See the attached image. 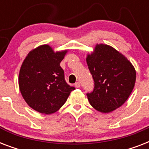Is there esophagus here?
<instances>
[{
    "mask_svg": "<svg viewBox=\"0 0 149 149\" xmlns=\"http://www.w3.org/2000/svg\"><path fill=\"white\" fill-rule=\"evenodd\" d=\"M75 86H76L77 88H79V87H80V83H79V82H77V83L75 84Z\"/></svg>",
    "mask_w": 149,
    "mask_h": 149,
    "instance_id": "obj_1",
    "label": "esophagus"
}]
</instances>
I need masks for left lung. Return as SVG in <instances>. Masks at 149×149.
<instances>
[{"label":"left lung","instance_id":"left-lung-1","mask_svg":"<svg viewBox=\"0 0 149 149\" xmlns=\"http://www.w3.org/2000/svg\"><path fill=\"white\" fill-rule=\"evenodd\" d=\"M94 82L92 92L86 93L91 106L108 113L125 103L134 88L136 79L132 63L113 48L97 45L86 58Z\"/></svg>","mask_w":149,"mask_h":149}]
</instances>
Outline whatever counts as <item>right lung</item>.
<instances>
[{
  "mask_svg": "<svg viewBox=\"0 0 149 149\" xmlns=\"http://www.w3.org/2000/svg\"><path fill=\"white\" fill-rule=\"evenodd\" d=\"M66 51L54 52L47 45L30 52L19 72L20 91L26 103L42 113H52L65 104L74 86L65 82L60 63Z\"/></svg>",
  "mask_w": 149,
  "mask_h": 149,
  "instance_id": "right-lung-1",
  "label": "right lung"
}]
</instances>
